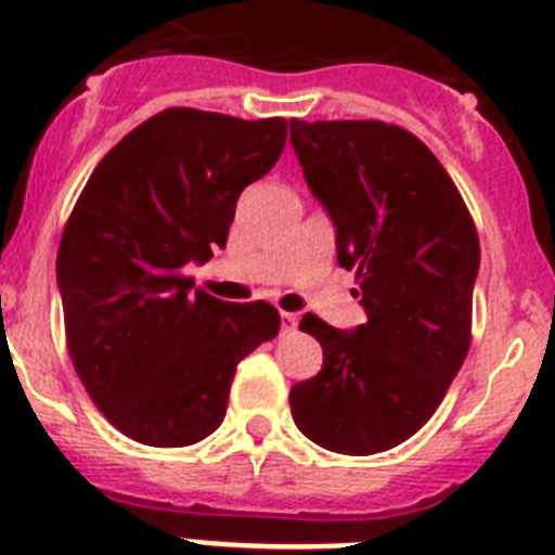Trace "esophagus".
<instances>
[{"instance_id":"esophagus-1","label":"esophagus","mask_w":555,"mask_h":555,"mask_svg":"<svg viewBox=\"0 0 555 555\" xmlns=\"http://www.w3.org/2000/svg\"><path fill=\"white\" fill-rule=\"evenodd\" d=\"M296 327H299V315L282 313V333H293Z\"/></svg>"}]
</instances>
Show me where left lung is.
Wrapping results in <instances>:
<instances>
[{
  "label": "left lung",
  "mask_w": 555,
  "mask_h": 555,
  "mask_svg": "<svg viewBox=\"0 0 555 555\" xmlns=\"http://www.w3.org/2000/svg\"><path fill=\"white\" fill-rule=\"evenodd\" d=\"M291 143L366 310L352 333L301 319L324 364L293 386L291 412L321 449L366 457L409 440L468 356L477 225L449 171L403 127L291 120Z\"/></svg>",
  "instance_id": "left-lung-1"
}]
</instances>
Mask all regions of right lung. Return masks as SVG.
<instances>
[{"label": "right lung", "instance_id": "right-lung-1", "mask_svg": "<svg viewBox=\"0 0 555 555\" xmlns=\"http://www.w3.org/2000/svg\"><path fill=\"white\" fill-rule=\"evenodd\" d=\"M285 141V118L171 106L106 152L69 214L55 259L67 352L138 443L180 449L217 431L236 364L276 338V307L191 291L185 264L225 245L242 189Z\"/></svg>", "mask_w": 555, "mask_h": 555}]
</instances>
